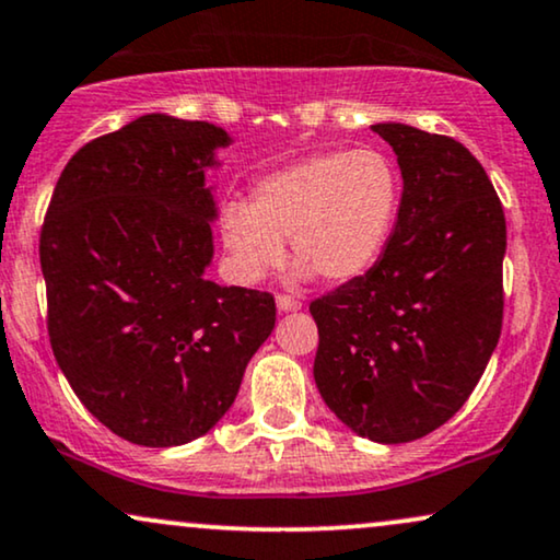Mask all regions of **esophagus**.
<instances>
[{
    "label": "esophagus",
    "mask_w": 560,
    "mask_h": 560,
    "mask_svg": "<svg viewBox=\"0 0 560 560\" xmlns=\"http://www.w3.org/2000/svg\"><path fill=\"white\" fill-rule=\"evenodd\" d=\"M276 310H279V313H296V310H302V302H296L294 296L289 294H279L276 296Z\"/></svg>",
    "instance_id": "obj_1"
}]
</instances>
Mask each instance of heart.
<instances>
[{
    "mask_svg": "<svg viewBox=\"0 0 560 560\" xmlns=\"http://www.w3.org/2000/svg\"><path fill=\"white\" fill-rule=\"evenodd\" d=\"M400 173L374 147L330 150L296 160L256 180L250 203L222 209V243L243 281H258L284 258V240L300 276L349 284L385 253L400 209Z\"/></svg>",
    "mask_w": 560,
    "mask_h": 560,
    "instance_id": "heart-1",
    "label": "heart"
}]
</instances>
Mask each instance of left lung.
Masks as SVG:
<instances>
[{
    "label": "left lung",
    "mask_w": 560,
    "mask_h": 560,
    "mask_svg": "<svg viewBox=\"0 0 560 560\" xmlns=\"http://www.w3.org/2000/svg\"><path fill=\"white\" fill-rule=\"evenodd\" d=\"M372 131L398 158V222L370 273L310 304L313 374L353 434L402 444L465 406L497 349L506 219L459 141L393 121Z\"/></svg>",
    "instance_id": "obj_1"
}]
</instances>
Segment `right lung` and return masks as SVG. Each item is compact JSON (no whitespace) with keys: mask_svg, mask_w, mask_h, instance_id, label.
<instances>
[{"mask_svg":"<svg viewBox=\"0 0 560 560\" xmlns=\"http://www.w3.org/2000/svg\"><path fill=\"white\" fill-rule=\"evenodd\" d=\"M224 129L147 113L63 167L40 230L48 336L77 398L141 447L203 436L276 325L268 292L219 287L214 188Z\"/></svg>","mask_w":560,"mask_h":560,"instance_id":"1","label":"right lung"}]
</instances>
